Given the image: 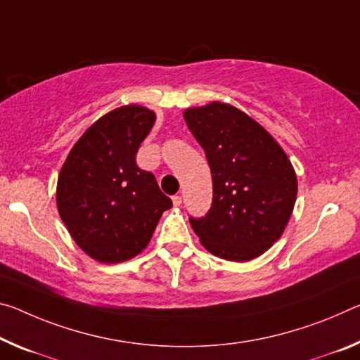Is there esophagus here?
I'll return each mask as SVG.
<instances>
[{
  "mask_svg": "<svg viewBox=\"0 0 360 360\" xmlns=\"http://www.w3.org/2000/svg\"><path fill=\"white\" fill-rule=\"evenodd\" d=\"M181 203H182V198L179 195H174L173 197V205H174V207H181Z\"/></svg>",
  "mask_w": 360,
  "mask_h": 360,
  "instance_id": "34e87169",
  "label": "esophagus"
}]
</instances>
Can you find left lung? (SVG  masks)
Returning <instances> with one entry per match:
<instances>
[{"label":"left lung","mask_w":360,"mask_h":360,"mask_svg":"<svg viewBox=\"0 0 360 360\" xmlns=\"http://www.w3.org/2000/svg\"><path fill=\"white\" fill-rule=\"evenodd\" d=\"M184 120L203 147L213 203L205 218H191L211 255L233 262L267 252L287 227L298 179L281 144L258 122L226 102L186 108Z\"/></svg>","instance_id":"obj_1"}]
</instances>
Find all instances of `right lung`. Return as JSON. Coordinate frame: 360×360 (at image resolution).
Segmentation results:
<instances>
[{"instance_id": "1", "label": "right lung", "mask_w": 360, "mask_h": 360, "mask_svg": "<svg viewBox=\"0 0 360 360\" xmlns=\"http://www.w3.org/2000/svg\"><path fill=\"white\" fill-rule=\"evenodd\" d=\"M142 105L113 108L84 131L57 178L56 202L73 240L91 258L117 264L138 256L173 202L136 153L155 123Z\"/></svg>"}]
</instances>
